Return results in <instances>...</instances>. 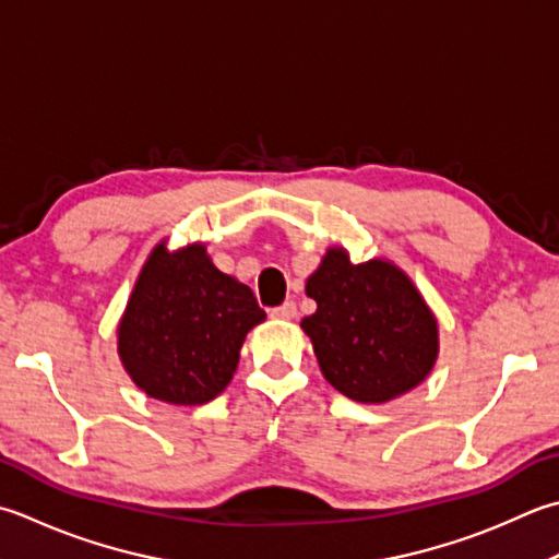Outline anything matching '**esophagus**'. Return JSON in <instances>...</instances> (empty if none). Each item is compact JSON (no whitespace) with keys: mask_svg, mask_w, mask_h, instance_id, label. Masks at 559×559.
I'll return each mask as SVG.
<instances>
[{"mask_svg":"<svg viewBox=\"0 0 559 559\" xmlns=\"http://www.w3.org/2000/svg\"><path fill=\"white\" fill-rule=\"evenodd\" d=\"M295 314H298V308H295V302H293V300L283 302V305H278V308H273V310H271V317H273V320H293Z\"/></svg>","mask_w":559,"mask_h":559,"instance_id":"esophagus-1","label":"esophagus"}]
</instances>
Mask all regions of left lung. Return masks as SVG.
<instances>
[{
    "mask_svg": "<svg viewBox=\"0 0 559 559\" xmlns=\"http://www.w3.org/2000/svg\"><path fill=\"white\" fill-rule=\"evenodd\" d=\"M317 312L300 322L332 388L354 402H390L431 373L439 324L404 271L385 259L352 264L326 249L305 286Z\"/></svg>",
    "mask_w": 559,
    "mask_h": 559,
    "instance_id": "left-lung-1",
    "label": "left lung"
}]
</instances>
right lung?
<instances>
[{
    "instance_id": "obj_1",
    "label": "right lung",
    "mask_w": 559,
    "mask_h": 559,
    "mask_svg": "<svg viewBox=\"0 0 559 559\" xmlns=\"http://www.w3.org/2000/svg\"><path fill=\"white\" fill-rule=\"evenodd\" d=\"M266 320L249 286L213 266L203 245L159 242L118 324V356L159 402L205 404L233 380L245 336Z\"/></svg>"
}]
</instances>
